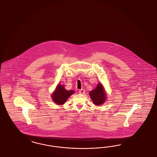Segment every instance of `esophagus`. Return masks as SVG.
Instances as JSON below:
<instances>
[{"label": "esophagus", "instance_id": "esophagus-1", "mask_svg": "<svg viewBox=\"0 0 157 157\" xmlns=\"http://www.w3.org/2000/svg\"><path fill=\"white\" fill-rule=\"evenodd\" d=\"M79 93L81 94H84L85 93V91L83 89H80V90H79Z\"/></svg>", "mask_w": 157, "mask_h": 157}]
</instances>
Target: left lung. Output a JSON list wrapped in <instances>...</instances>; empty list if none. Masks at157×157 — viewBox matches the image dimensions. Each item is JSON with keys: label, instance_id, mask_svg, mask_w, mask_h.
<instances>
[{"label": "left lung", "instance_id": "8db88e82", "mask_svg": "<svg viewBox=\"0 0 157 157\" xmlns=\"http://www.w3.org/2000/svg\"><path fill=\"white\" fill-rule=\"evenodd\" d=\"M89 95L93 103L96 105L103 104L106 99V94L101 83H98L95 89L91 91Z\"/></svg>", "mask_w": 157, "mask_h": 157}]
</instances>
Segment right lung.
Wrapping results in <instances>:
<instances>
[{
	"label": "right lung",
	"instance_id": "right-lung-1",
	"mask_svg": "<svg viewBox=\"0 0 157 157\" xmlns=\"http://www.w3.org/2000/svg\"><path fill=\"white\" fill-rule=\"evenodd\" d=\"M74 93V90H66L64 85L60 83L57 85L56 90L52 94L53 101L57 105L64 104L70 95Z\"/></svg>",
	"mask_w": 157,
	"mask_h": 157
}]
</instances>
